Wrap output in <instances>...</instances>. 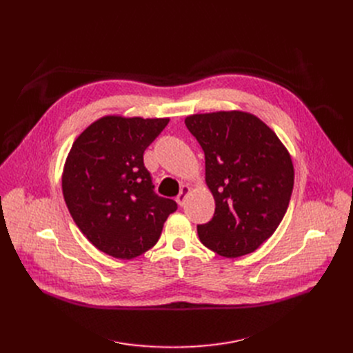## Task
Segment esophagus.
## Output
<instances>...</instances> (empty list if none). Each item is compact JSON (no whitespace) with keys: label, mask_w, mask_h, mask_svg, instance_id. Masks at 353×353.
I'll list each match as a JSON object with an SVG mask.
<instances>
[{"label":"esophagus","mask_w":353,"mask_h":353,"mask_svg":"<svg viewBox=\"0 0 353 353\" xmlns=\"http://www.w3.org/2000/svg\"><path fill=\"white\" fill-rule=\"evenodd\" d=\"M190 192H192V188L189 186V184H184V186H181L180 193H179L177 197H176V201L179 203V206H183V205H184V201H186V197L189 196Z\"/></svg>","instance_id":"1"}]
</instances>
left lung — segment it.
I'll return each mask as SVG.
<instances>
[{"instance_id":"obj_1","label":"left lung","mask_w":353,"mask_h":353,"mask_svg":"<svg viewBox=\"0 0 353 353\" xmlns=\"http://www.w3.org/2000/svg\"><path fill=\"white\" fill-rule=\"evenodd\" d=\"M205 152L214 216L199 225L200 242L223 257L254 252L274 233L293 190V163L273 130L248 111L188 116Z\"/></svg>"}]
</instances>
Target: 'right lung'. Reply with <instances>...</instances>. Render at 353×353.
I'll return each mask as SVG.
<instances>
[{"label": "right lung", "instance_id": "add662e5", "mask_svg": "<svg viewBox=\"0 0 353 353\" xmlns=\"http://www.w3.org/2000/svg\"><path fill=\"white\" fill-rule=\"evenodd\" d=\"M169 119L104 116L74 140L61 188L68 212L99 250L133 259L152 249L176 201L153 192L145 148Z\"/></svg>", "mask_w": 353, "mask_h": 353}]
</instances>
